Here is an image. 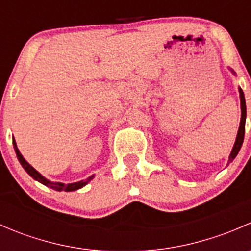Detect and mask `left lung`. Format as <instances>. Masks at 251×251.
Segmentation results:
<instances>
[{
  "label": "left lung",
  "instance_id": "1",
  "mask_svg": "<svg viewBox=\"0 0 251 251\" xmlns=\"http://www.w3.org/2000/svg\"><path fill=\"white\" fill-rule=\"evenodd\" d=\"M234 74V73H233ZM239 96H240V108H242V118H240V125L239 130H238L237 138H235L233 149H232L231 154H229V160L232 161L237 156V154L239 153L240 147H242L243 141H244V132H245V118H247V105H245V98H244V92H243L242 88L239 87Z\"/></svg>",
  "mask_w": 251,
  "mask_h": 251
}]
</instances>
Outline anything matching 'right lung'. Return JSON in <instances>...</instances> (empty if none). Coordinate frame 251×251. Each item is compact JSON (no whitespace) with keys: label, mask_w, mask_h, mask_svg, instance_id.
<instances>
[{"label":"right lung","mask_w":251,"mask_h":251,"mask_svg":"<svg viewBox=\"0 0 251 251\" xmlns=\"http://www.w3.org/2000/svg\"><path fill=\"white\" fill-rule=\"evenodd\" d=\"M13 146H14V151H16L18 160H19V163L22 164V166H23V168H24V170L26 171V173L32 177V178L36 179V181H39L40 183L45 184V186L50 187V188H52V189H55V191H65V192L76 191V189H80V188H82L83 186H86V184H87L88 182H90L91 179L93 178V175H92V176H90V177H88V178L83 179V181L75 182V183H68V184L60 183V182H50V181H48L47 178H45V177L42 176L41 174L37 173V171L35 170V169L32 168V166L30 165V164L27 163V161L25 160L24 158H23V155H22V154H20L19 149H18V147H17L16 141H14V140H13Z\"/></svg>","instance_id":"obj_1"}]
</instances>
